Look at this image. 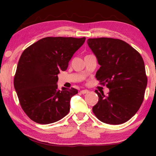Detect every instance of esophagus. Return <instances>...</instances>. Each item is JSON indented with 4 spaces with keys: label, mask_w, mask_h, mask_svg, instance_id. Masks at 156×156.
Returning <instances> with one entry per match:
<instances>
[{
    "label": "esophagus",
    "mask_w": 156,
    "mask_h": 156,
    "mask_svg": "<svg viewBox=\"0 0 156 156\" xmlns=\"http://www.w3.org/2000/svg\"><path fill=\"white\" fill-rule=\"evenodd\" d=\"M89 90H87V89H84V90H82L80 91V93L83 94H87L89 93Z\"/></svg>",
    "instance_id": "34e87169"
}]
</instances>
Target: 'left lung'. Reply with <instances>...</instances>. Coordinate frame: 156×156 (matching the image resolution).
<instances>
[{
  "label": "left lung",
  "instance_id": "1",
  "mask_svg": "<svg viewBox=\"0 0 156 156\" xmlns=\"http://www.w3.org/2000/svg\"><path fill=\"white\" fill-rule=\"evenodd\" d=\"M87 44L100 67L96 78L109 92H95L98 102L93 112L101 122L120 125L133 117L143 102L147 78L141 55L120 39L89 38Z\"/></svg>",
  "mask_w": 156,
  "mask_h": 156
}]
</instances>
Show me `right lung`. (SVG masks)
Instances as JSON below:
<instances>
[{
	"mask_svg": "<svg viewBox=\"0 0 156 156\" xmlns=\"http://www.w3.org/2000/svg\"><path fill=\"white\" fill-rule=\"evenodd\" d=\"M85 37H46L21 54L14 85L20 105L31 120L43 125L57 122L68 114L74 88H58V74L67 69Z\"/></svg>",
	"mask_w": 156,
	"mask_h": 156,
	"instance_id": "add662e5",
	"label": "right lung"
}]
</instances>
